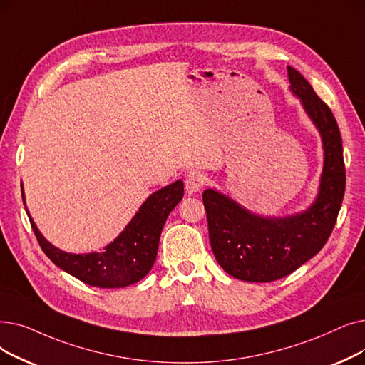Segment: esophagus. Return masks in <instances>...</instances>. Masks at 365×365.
<instances>
[{"label": "esophagus", "instance_id": "esophagus-1", "mask_svg": "<svg viewBox=\"0 0 365 365\" xmlns=\"http://www.w3.org/2000/svg\"><path fill=\"white\" fill-rule=\"evenodd\" d=\"M205 183H207V178H205L202 173L191 171L186 176L185 187L189 194H195V192L201 191V189L205 186Z\"/></svg>", "mask_w": 365, "mask_h": 365}]
</instances>
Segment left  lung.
I'll return each mask as SVG.
<instances>
[{
	"label": "left lung",
	"instance_id": "1",
	"mask_svg": "<svg viewBox=\"0 0 365 365\" xmlns=\"http://www.w3.org/2000/svg\"><path fill=\"white\" fill-rule=\"evenodd\" d=\"M289 91L322 141L318 192L307 209L284 216L252 212L215 187L205 189L209 239L217 264L239 280L273 282L295 272L327 243L344 195L346 174L339 125L310 83L288 66Z\"/></svg>",
	"mask_w": 365,
	"mask_h": 365
}]
</instances>
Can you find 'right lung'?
Listing matches in <instances>:
<instances>
[{"mask_svg":"<svg viewBox=\"0 0 365 365\" xmlns=\"http://www.w3.org/2000/svg\"><path fill=\"white\" fill-rule=\"evenodd\" d=\"M183 198V182L176 180L150 194L122 232L100 252L71 253L52 245L31 217L22 186V200L37 240L61 270L91 287L123 288L143 279L155 264L160 237L170 212Z\"/></svg>","mask_w":365,"mask_h":365,"instance_id":"right-lung-1","label":"right lung"}]
</instances>
